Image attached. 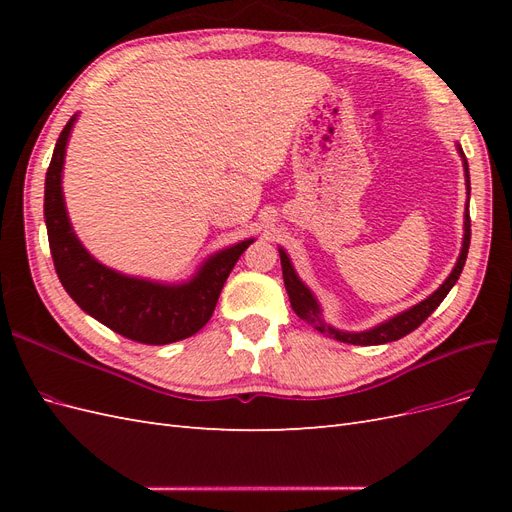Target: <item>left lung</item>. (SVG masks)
I'll list each match as a JSON object with an SVG mask.
<instances>
[{
  "mask_svg": "<svg viewBox=\"0 0 512 512\" xmlns=\"http://www.w3.org/2000/svg\"><path fill=\"white\" fill-rule=\"evenodd\" d=\"M459 153L463 158V168H466V185L470 190V170H468V160L466 156H463V151L459 147ZM463 247H461V254H459V260L457 265L453 269V273L446 277V282L431 294V297H427L423 303H418L414 307H410L408 312L404 314H397L395 318L386 320L382 324H378L376 329H369V331H363V333H344V331H337L333 329L331 324L324 322L320 318V307L314 299V294L309 292V288L299 280L297 273H294L290 260L286 256L284 250H280V258H282V273H284V286H286V292L290 297V305L294 309V314H297L303 322L312 324V327L320 333H324L327 337H333L337 339V342H344V344H354V346H380V344H389V342H397V339L406 337L408 333H412L414 329L421 327V324L436 312V307L444 301V297L448 292H451V288L455 286V282L459 280V275L463 271V265H466V258H468V250H470V211L466 209V222H463Z\"/></svg>",
  "mask_w": 512,
  "mask_h": 512,
  "instance_id": "8db88e82",
  "label": "left lung"
}]
</instances>
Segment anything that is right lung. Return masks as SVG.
<instances>
[{
    "label": "right lung",
    "mask_w": 512,
    "mask_h": 512,
    "mask_svg": "<svg viewBox=\"0 0 512 512\" xmlns=\"http://www.w3.org/2000/svg\"><path fill=\"white\" fill-rule=\"evenodd\" d=\"M74 119L57 138L44 183V220L61 286L83 312L132 342L164 346L192 337L209 322L232 267L252 239L211 256L194 280L181 286L136 280L100 265L72 232L61 194V168Z\"/></svg>",
    "instance_id": "obj_1"
}]
</instances>
